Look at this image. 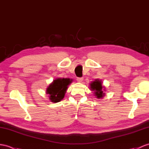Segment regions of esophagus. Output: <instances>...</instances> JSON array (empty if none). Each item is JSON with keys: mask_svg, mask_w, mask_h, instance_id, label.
Returning <instances> with one entry per match:
<instances>
[{"mask_svg": "<svg viewBox=\"0 0 149 149\" xmlns=\"http://www.w3.org/2000/svg\"><path fill=\"white\" fill-rule=\"evenodd\" d=\"M83 80V77H78L77 78V81L78 82H81Z\"/></svg>", "mask_w": 149, "mask_h": 149, "instance_id": "1", "label": "esophagus"}]
</instances>
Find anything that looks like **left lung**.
<instances>
[{
  "instance_id": "1",
  "label": "left lung",
  "mask_w": 149,
  "mask_h": 149,
  "mask_svg": "<svg viewBox=\"0 0 149 149\" xmlns=\"http://www.w3.org/2000/svg\"><path fill=\"white\" fill-rule=\"evenodd\" d=\"M90 88L92 91H94V94L97 96L98 99L102 98L105 95V93L103 92L102 82L99 79H97L90 83Z\"/></svg>"
}]
</instances>
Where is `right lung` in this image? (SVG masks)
<instances>
[{"mask_svg": "<svg viewBox=\"0 0 149 149\" xmlns=\"http://www.w3.org/2000/svg\"><path fill=\"white\" fill-rule=\"evenodd\" d=\"M70 78H57L50 84L46 93L49 95V99L52 102H58L63 99L66 92L68 86L72 82Z\"/></svg>", "mask_w": 149, "mask_h": 149, "instance_id": "obj_1", "label": "right lung"}]
</instances>
